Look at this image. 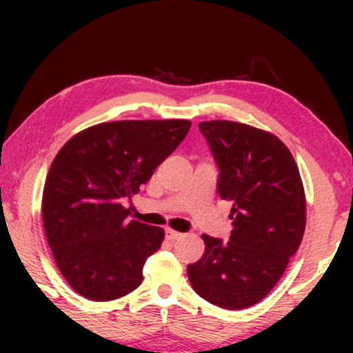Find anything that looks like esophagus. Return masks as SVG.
<instances>
[{
    "label": "esophagus",
    "instance_id": "esophagus-1",
    "mask_svg": "<svg viewBox=\"0 0 353 353\" xmlns=\"http://www.w3.org/2000/svg\"><path fill=\"white\" fill-rule=\"evenodd\" d=\"M183 236H184V234L177 232V230H172V229H167L165 230V237L169 241H179Z\"/></svg>",
    "mask_w": 353,
    "mask_h": 353
}]
</instances>
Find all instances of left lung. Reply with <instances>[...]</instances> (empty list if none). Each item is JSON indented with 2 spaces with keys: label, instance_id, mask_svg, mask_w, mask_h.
<instances>
[{
  "label": "left lung",
  "instance_id": "1",
  "mask_svg": "<svg viewBox=\"0 0 353 353\" xmlns=\"http://www.w3.org/2000/svg\"><path fill=\"white\" fill-rule=\"evenodd\" d=\"M220 169V198L232 201L229 243L203 234L205 252L188 265L191 287L219 307L239 311L272 292L305 230L299 167L279 137L236 121H203Z\"/></svg>",
  "mask_w": 353,
  "mask_h": 353
}]
</instances>
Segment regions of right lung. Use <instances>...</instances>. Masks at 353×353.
I'll return each mask as SVG.
<instances>
[{"mask_svg":"<svg viewBox=\"0 0 353 353\" xmlns=\"http://www.w3.org/2000/svg\"><path fill=\"white\" fill-rule=\"evenodd\" d=\"M191 128L188 119L110 121L80 131L58 152L42 193V222L56 265L77 294L97 302L130 294L163 243L162 227L128 220L123 205Z\"/></svg>","mask_w":353,"mask_h":353,"instance_id":"add662e5","label":"right lung"}]
</instances>
